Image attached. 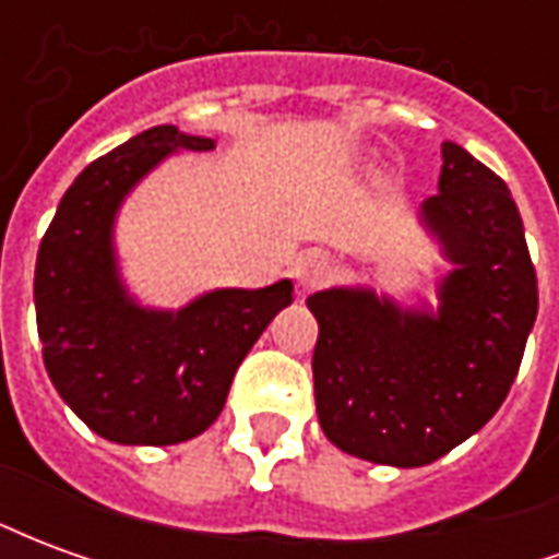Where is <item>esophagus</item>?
Listing matches in <instances>:
<instances>
[{
  "mask_svg": "<svg viewBox=\"0 0 559 559\" xmlns=\"http://www.w3.org/2000/svg\"><path fill=\"white\" fill-rule=\"evenodd\" d=\"M329 275H332V263H329V257L320 254V251H305V254L296 257V263H293V278L299 281L302 290H314V287H320Z\"/></svg>",
  "mask_w": 559,
  "mask_h": 559,
  "instance_id": "34e87169",
  "label": "esophagus"
}]
</instances>
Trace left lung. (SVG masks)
<instances>
[{
  "instance_id": "1",
  "label": "left lung",
  "mask_w": 559,
  "mask_h": 559,
  "mask_svg": "<svg viewBox=\"0 0 559 559\" xmlns=\"http://www.w3.org/2000/svg\"><path fill=\"white\" fill-rule=\"evenodd\" d=\"M419 215L452 263L437 314L368 287L308 296L320 428L341 452L392 467L431 464L500 411L539 311L515 200L467 148L445 140L440 191Z\"/></svg>"
}]
</instances>
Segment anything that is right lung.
Instances as JSON below:
<instances>
[{
	"label": "right lung",
	"instance_id": "1",
	"mask_svg": "<svg viewBox=\"0 0 559 559\" xmlns=\"http://www.w3.org/2000/svg\"><path fill=\"white\" fill-rule=\"evenodd\" d=\"M179 148L215 140L155 126L92 160L59 200L35 263L44 368L71 411L122 445H173L218 419L233 374L281 308L287 278L263 290H212L179 311L128 296L114 251L126 194Z\"/></svg>",
	"mask_w": 559,
	"mask_h": 559
}]
</instances>
